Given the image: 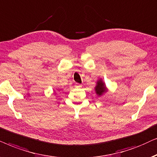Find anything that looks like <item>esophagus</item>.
<instances>
[{
    "instance_id": "obj_1",
    "label": "esophagus",
    "mask_w": 157,
    "mask_h": 157,
    "mask_svg": "<svg viewBox=\"0 0 157 157\" xmlns=\"http://www.w3.org/2000/svg\"><path fill=\"white\" fill-rule=\"evenodd\" d=\"M82 87V85L78 84V83H76V84H75V87Z\"/></svg>"
}]
</instances>
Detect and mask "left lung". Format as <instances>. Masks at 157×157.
<instances>
[{
  "label": "left lung",
  "mask_w": 157,
  "mask_h": 157,
  "mask_svg": "<svg viewBox=\"0 0 157 157\" xmlns=\"http://www.w3.org/2000/svg\"><path fill=\"white\" fill-rule=\"evenodd\" d=\"M95 90L96 93H97V95H103V93L106 92L105 85L101 80L98 81L97 85H96V87H95Z\"/></svg>",
  "instance_id": "left-lung-1"
}]
</instances>
